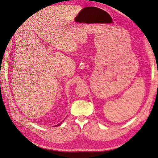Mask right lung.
<instances>
[{
    "instance_id": "right-lung-1",
    "label": "right lung",
    "mask_w": 158,
    "mask_h": 158,
    "mask_svg": "<svg viewBox=\"0 0 158 158\" xmlns=\"http://www.w3.org/2000/svg\"><path fill=\"white\" fill-rule=\"evenodd\" d=\"M65 118H64V119H65ZM64 121V120H63V121ZM63 122H61V123H60L59 124H58V125H55V127H58V126H60V125H61V123H63Z\"/></svg>"
}]
</instances>
